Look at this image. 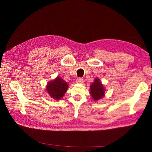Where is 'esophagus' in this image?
Returning a JSON list of instances; mask_svg holds the SVG:
<instances>
[{
  "label": "esophagus",
  "mask_w": 152,
  "mask_h": 152,
  "mask_svg": "<svg viewBox=\"0 0 152 152\" xmlns=\"http://www.w3.org/2000/svg\"><path fill=\"white\" fill-rule=\"evenodd\" d=\"M76 83H83V78H78L76 79Z\"/></svg>",
  "instance_id": "34e87169"
}]
</instances>
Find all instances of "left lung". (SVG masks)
Instances as JSON below:
<instances>
[{
    "mask_svg": "<svg viewBox=\"0 0 152 152\" xmlns=\"http://www.w3.org/2000/svg\"><path fill=\"white\" fill-rule=\"evenodd\" d=\"M90 91H91L90 93L94 101L101 99L104 95V86L98 78H96L94 80V82L90 86Z\"/></svg>",
    "mask_w": 152,
    "mask_h": 152,
    "instance_id": "8db88e82",
    "label": "left lung"
}]
</instances>
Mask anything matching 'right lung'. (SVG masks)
<instances>
[{"label": "right lung", "instance_id": "1", "mask_svg": "<svg viewBox=\"0 0 152 152\" xmlns=\"http://www.w3.org/2000/svg\"><path fill=\"white\" fill-rule=\"evenodd\" d=\"M68 87V83L64 80L61 79L60 77H57L53 81L48 83L46 89L51 98L59 100L64 96Z\"/></svg>", "mask_w": 152, "mask_h": 152}]
</instances>
